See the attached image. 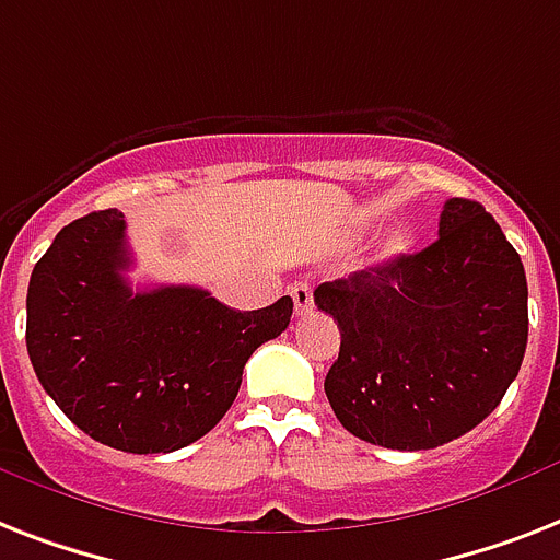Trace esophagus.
Instances as JSON below:
<instances>
[{
    "label": "esophagus",
    "instance_id": "obj_1",
    "mask_svg": "<svg viewBox=\"0 0 560 560\" xmlns=\"http://www.w3.org/2000/svg\"><path fill=\"white\" fill-rule=\"evenodd\" d=\"M290 295H293V307L295 316H302L313 307V288L311 284H304V281H295L293 288H290Z\"/></svg>",
    "mask_w": 560,
    "mask_h": 560
}]
</instances>
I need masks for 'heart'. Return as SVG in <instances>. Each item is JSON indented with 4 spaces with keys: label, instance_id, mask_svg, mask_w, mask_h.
<instances>
[{
    "label": "heart",
    "instance_id": "heart-1",
    "mask_svg": "<svg viewBox=\"0 0 560 560\" xmlns=\"http://www.w3.org/2000/svg\"><path fill=\"white\" fill-rule=\"evenodd\" d=\"M408 247H411V238H408L406 233L390 235V238H388V247H385V256L394 258V256H399V253H406Z\"/></svg>",
    "mask_w": 560,
    "mask_h": 560
}]
</instances>
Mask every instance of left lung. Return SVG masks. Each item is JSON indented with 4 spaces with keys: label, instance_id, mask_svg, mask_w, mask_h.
I'll list each match as a JSON object with an SVG mask.
<instances>
[{
    "label": "left lung",
    "instance_id": "left-lung-1",
    "mask_svg": "<svg viewBox=\"0 0 560 560\" xmlns=\"http://www.w3.org/2000/svg\"><path fill=\"white\" fill-rule=\"evenodd\" d=\"M526 272L489 212L445 201L440 238L313 290L342 345L325 376L336 420L365 443L422 452L501 406L529 336Z\"/></svg>",
    "mask_w": 560,
    "mask_h": 560
}]
</instances>
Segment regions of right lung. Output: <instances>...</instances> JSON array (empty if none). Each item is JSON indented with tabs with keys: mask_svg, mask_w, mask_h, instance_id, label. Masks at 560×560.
I'll list each match as a JSON object with an SVG mask.
<instances>
[{
	"mask_svg": "<svg viewBox=\"0 0 560 560\" xmlns=\"http://www.w3.org/2000/svg\"><path fill=\"white\" fill-rule=\"evenodd\" d=\"M117 209L59 230L31 272V365L45 394L97 443L177 452L230 411L247 359L290 325L293 299L233 311L189 284L135 293Z\"/></svg>",
	"mask_w": 560,
	"mask_h": 560,
	"instance_id": "obj_1",
	"label": "right lung"
}]
</instances>
